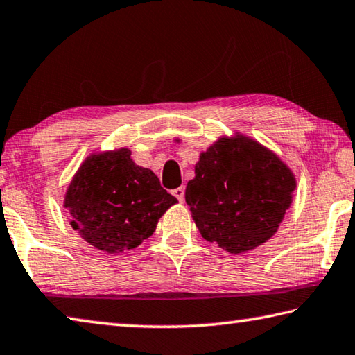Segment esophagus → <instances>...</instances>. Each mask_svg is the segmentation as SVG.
I'll return each instance as SVG.
<instances>
[{
  "label": "esophagus",
  "instance_id": "esophagus-1",
  "mask_svg": "<svg viewBox=\"0 0 355 355\" xmlns=\"http://www.w3.org/2000/svg\"><path fill=\"white\" fill-rule=\"evenodd\" d=\"M173 195L178 198L179 201H184V198H185V189L184 187H179V189H176V190H173Z\"/></svg>",
  "mask_w": 355,
  "mask_h": 355
}]
</instances>
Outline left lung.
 Returning a JSON list of instances; mask_svg holds the SVG:
<instances>
[{"instance_id": "obj_1", "label": "left lung", "mask_w": 355, "mask_h": 355, "mask_svg": "<svg viewBox=\"0 0 355 355\" xmlns=\"http://www.w3.org/2000/svg\"><path fill=\"white\" fill-rule=\"evenodd\" d=\"M295 189L293 171L275 151L235 132L200 154L185 201L202 239L237 256L277 232Z\"/></svg>"}]
</instances>
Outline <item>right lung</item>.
<instances>
[{
  "label": "right lung",
  "instance_id": "obj_1",
  "mask_svg": "<svg viewBox=\"0 0 355 355\" xmlns=\"http://www.w3.org/2000/svg\"><path fill=\"white\" fill-rule=\"evenodd\" d=\"M176 202L149 168L135 164L129 148H118L87 155L62 206L87 243L120 254L151 237L160 216Z\"/></svg>",
  "mask_w": 355,
  "mask_h": 355
}]
</instances>
